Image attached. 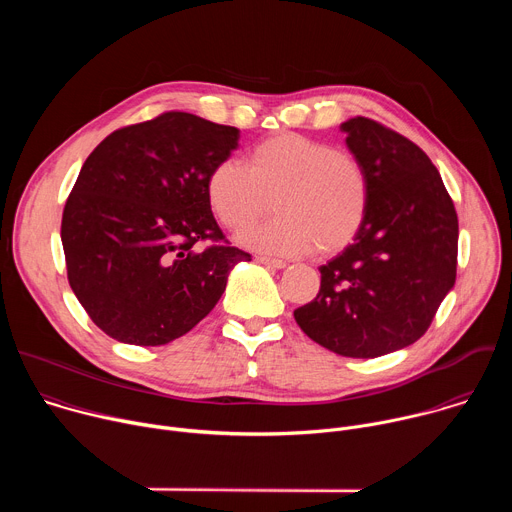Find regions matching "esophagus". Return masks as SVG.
Here are the masks:
<instances>
[{"label": "esophagus", "instance_id": "34e87169", "mask_svg": "<svg viewBox=\"0 0 512 512\" xmlns=\"http://www.w3.org/2000/svg\"><path fill=\"white\" fill-rule=\"evenodd\" d=\"M257 263L265 265V267H271V269H283L287 263L281 261V259H273V257H255Z\"/></svg>", "mask_w": 512, "mask_h": 512}]
</instances>
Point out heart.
I'll return each mask as SVG.
<instances>
[{
    "mask_svg": "<svg viewBox=\"0 0 512 512\" xmlns=\"http://www.w3.org/2000/svg\"><path fill=\"white\" fill-rule=\"evenodd\" d=\"M369 178L346 150L302 133H277L249 152L247 166L225 158L206 176V198L227 229L251 225L273 196L275 218L241 235V243L275 255L346 249L369 210Z\"/></svg>",
    "mask_w": 512,
    "mask_h": 512,
    "instance_id": "obj_1",
    "label": "heart"
}]
</instances>
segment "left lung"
I'll return each instance as SVG.
<instances>
[{"label": "left lung", "instance_id": "8db88e82", "mask_svg": "<svg viewBox=\"0 0 512 512\" xmlns=\"http://www.w3.org/2000/svg\"><path fill=\"white\" fill-rule=\"evenodd\" d=\"M369 178L362 229L320 267L318 296L294 312L320 346L377 358L419 340L456 283L458 214L423 150L381 123L340 125Z\"/></svg>", "mask_w": 512, "mask_h": 512}]
</instances>
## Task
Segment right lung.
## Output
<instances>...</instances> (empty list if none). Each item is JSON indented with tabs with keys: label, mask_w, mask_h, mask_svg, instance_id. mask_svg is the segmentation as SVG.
Wrapping results in <instances>:
<instances>
[{
	"label": "right lung",
	"mask_w": 512,
	"mask_h": 512,
	"mask_svg": "<svg viewBox=\"0 0 512 512\" xmlns=\"http://www.w3.org/2000/svg\"><path fill=\"white\" fill-rule=\"evenodd\" d=\"M239 129L170 111L105 137L62 212L68 283L111 338L162 346L221 300L231 269L251 255L225 245L208 198L210 168L231 156Z\"/></svg>",
	"instance_id": "right-lung-1"
}]
</instances>
